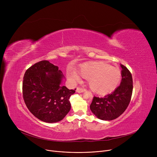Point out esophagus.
<instances>
[{"label": "esophagus", "instance_id": "obj_1", "mask_svg": "<svg viewBox=\"0 0 157 157\" xmlns=\"http://www.w3.org/2000/svg\"><path fill=\"white\" fill-rule=\"evenodd\" d=\"M76 92L77 93H79V94H80V93H83V92H84L85 91V89H83V88H76Z\"/></svg>", "mask_w": 157, "mask_h": 157}]
</instances>
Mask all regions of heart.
<instances>
[{
	"mask_svg": "<svg viewBox=\"0 0 157 157\" xmlns=\"http://www.w3.org/2000/svg\"><path fill=\"white\" fill-rule=\"evenodd\" d=\"M67 74L73 83L80 80V76L88 79V85L92 91L98 95L108 94L116 89L121 79L119 68L103 62H90L82 64L78 71Z\"/></svg>",
	"mask_w": 157,
	"mask_h": 157,
	"instance_id": "b5f03b06",
	"label": "heart"
}]
</instances>
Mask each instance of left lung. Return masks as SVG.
Listing matches in <instances>:
<instances>
[{"mask_svg":"<svg viewBox=\"0 0 157 157\" xmlns=\"http://www.w3.org/2000/svg\"><path fill=\"white\" fill-rule=\"evenodd\" d=\"M121 81L114 91L103 98L94 97L90 108L98 119L110 121L117 118L124 112L130 103L133 90L132 74L122 64Z\"/></svg>","mask_w":157,"mask_h":157,"instance_id":"obj_1","label":"left lung"}]
</instances>
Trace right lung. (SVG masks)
<instances>
[{"label":"right lung","instance_id":"add662e5","mask_svg":"<svg viewBox=\"0 0 157 157\" xmlns=\"http://www.w3.org/2000/svg\"><path fill=\"white\" fill-rule=\"evenodd\" d=\"M63 78L59 67L48 60L35 63L25 73L23 99L29 110L39 120L56 123L71 110L69 98L75 90L62 85Z\"/></svg>","mask_w":157,"mask_h":157}]
</instances>
